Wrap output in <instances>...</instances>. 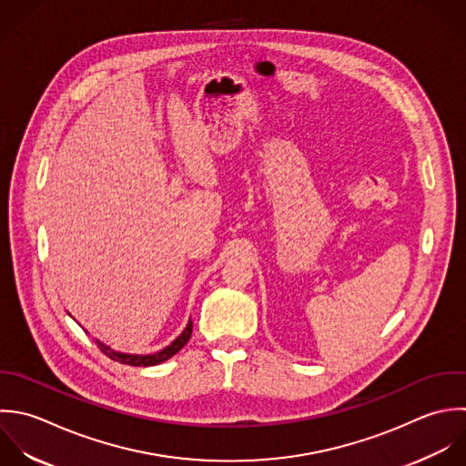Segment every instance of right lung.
Here are the masks:
<instances>
[{
  "label": "right lung",
  "instance_id": "obj_1",
  "mask_svg": "<svg viewBox=\"0 0 466 466\" xmlns=\"http://www.w3.org/2000/svg\"><path fill=\"white\" fill-rule=\"evenodd\" d=\"M190 334H192V321H188L187 329L181 332V336L177 339H174V343H170L167 349H163L161 352L157 354H150V356H130V354H119V352H112L108 347L101 345L97 341V349L108 356L110 360L114 361H119L123 365H130V367H152V365H157V363H163L167 360H170L174 354H177L185 345L187 341L190 339Z\"/></svg>",
  "mask_w": 466,
  "mask_h": 466
}]
</instances>
